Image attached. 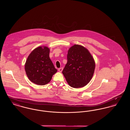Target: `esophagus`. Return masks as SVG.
<instances>
[{
  "label": "esophagus",
  "mask_w": 130,
  "mask_h": 130,
  "mask_svg": "<svg viewBox=\"0 0 130 130\" xmlns=\"http://www.w3.org/2000/svg\"><path fill=\"white\" fill-rule=\"evenodd\" d=\"M62 70H63V68H62V67L58 69V71L60 72H61L62 71Z\"/></svg>",
  "instance_id": "1"
}]
</instances>
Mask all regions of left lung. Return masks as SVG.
Here are the masks:
<instances>
[{"label":"left lung","mask_w":130,"mask_h":130,"mask_svg":"<svg viewBox=\"0 0 130 130\" xmlns=\"http://www.w3.org/2000/svg\"><path fill=\"white\" fill-rule=\"evenodd\" d=\"M95 66L94 60L89 51L84 47L75 44L68 50L67 63L62 74L70 86L81 88L91 80Z\"/></svg>","instance_id":"8db88e82"}]
</instances>
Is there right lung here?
<instances>
[{
  "mask_svg": "<svg viewBox=\"0 0 130 130\" xmlns=\"http://www.w3.org/2000/svg\"><path fill=\"white\" fill-rule=\"evenodd\" d=\"M49 48L39 46L28 56L25 64V72L29 80L38 85L48 84L57 72L49 57Z\"/></svg>",
  "mask_w": 130,
  "mask_h": 130,
  "instance_id": "right-lung-1",
  "label": "right lung"
}]
</instances>
